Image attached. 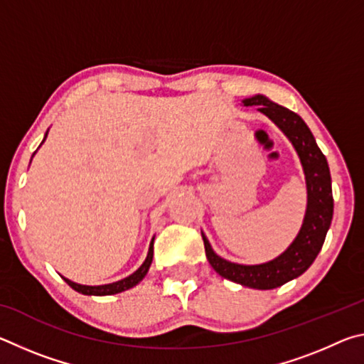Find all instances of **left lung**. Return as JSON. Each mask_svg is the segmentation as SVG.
<instances>
[{
  "label": "left lung",
  "mask_w": 364,
  "mask_h": 364,
  "mask_svg": "<svg viewBox=\"0 0 364 364\" xmlns=\"http://www.w3.org/2000/svg\"><path fill=\"white\" fill-rule=\"evenodd\" d=\"M242 104L257 106V110H260L271 122H274V125H278L297 151L306 183V212L304 223L294 242L279 257L260 264L228 262L215 254L204 232H202V239H204L207 260L220 276L245 287L268 291V289L279 287L299 278L315 262L331 226L334 199H332L328 160L301 117L269 101L263 95L247 97Z\"/></svg>",
  "instance_id": "1"
}]
</instances>
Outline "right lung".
<instances>
[{
	"mask_svg": "<svg viewBox=\"0 0 364 364\" xmlns=\"http://www.w3.org/2000/svg\"><path fill=\"white\" fill-rule=\"evenodd\" d=\"M48 136V132L45 134V139ZM43 139V141H45ZM152 257H154V237L151 241V245H149V252H147V257L144 263L141 264V267L134 271L133 274L128 276V278H123L120 281L117 282H110V284H102V286H85V284H77V282H73L70 279L64 278V281L69 284L73 291H77L80 294L83 295H114V294H119V292H123L127 291V289H132L133 286H136L139 281H143V278L146 276L147 271H149V267L152 263Z\"/></svg>",
	"mask_w": 364,
	"mask_h": 364,
	"instance_id": "right-lung-1",
	"label": "right lung"
}]
</instances>
